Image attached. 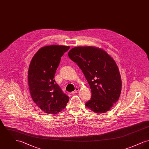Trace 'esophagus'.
Here are the masks:
<instances>
[{"label":"esophagus","mask_w":149,"mask_h":149,"mask_svg":"<svg viewBox=\"0 0 149 149\" xmlns=\"http://www.w3.org/2000/svg\"><path fill=\"white\" fill-rule=\"evenodd\" d=\"M79 89L78 88H76L75 89V91H73V92H72L71 93H72V94H75V93L78 92V91H79Z\"/></svg>","instance_id":"obj_1"}]
</instances>
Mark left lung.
Returning a JSON list of instances; mask_svg holds the SVG:
<instances>
[{
  "mask_svg": "<svg viewBox=\"0 0 149 149\" xmlns=\"http://www.w3.org/2000/svg\"><path fill=\"white\" fill-rule=\"evenodd\" d=\"M68 56L83 71L92 92L85 106L96 113L108 112L118 100L122 81L118 68L106 51L94 46H78Z\"/></svg>",
  "mask_w": 149,
  "mask_h": 149,
  "instance_id": "obj_1",
  "label": "left lung"
}]
</instances>
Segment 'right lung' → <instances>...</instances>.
Returning <instances> with one entry per match:
<instances>
[{
  "label": "right lung",
  "mask_w": 149,
  "mask_h": 149,
  "mask_svg": "<svg viewBox=\"0 0 149 149\" xmlns=\"http://www.w3.org/2000/svg\"><path fill=\"white\" fill-rule=\"evenodd\" d=\"M70 46L50 45L42 47L32 57L29 66L28 83L32 99L42 111L50 114L61 112L69 97L54 79L61 57Z\"/></svg>",
  "instance_id": "add662e5"
}]
</instances>
